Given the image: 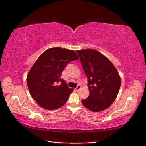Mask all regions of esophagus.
<instances>
[{"label": "esophagus", "mask_w": 146, "mask_h": 146, "mask_svg": "<svg viewBox=\"0 0 146 146\" xmlns=\"http://www.w3.org/2000/svg\"><path fill=\"white\" fill-rule=\"evenodd\" d=\"M80 88H81V87H80V86H79V85H78V86H77L76 88V91H78L80 89Z\"/></svg>", "instance_id": "esophagus-1"}]
</instances>
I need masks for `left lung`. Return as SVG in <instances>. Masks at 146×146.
Instances as JSON below:
<instances>
[{"mask_svg": "<svg viewBox=\"0 0 146 146\" xmlns=\"http://www.w3.org/2000/svg\"><path fill=\"white\" fill-rule=\"evenodd\" d=\"M88 78L90 94L82 104L93 112L108 108L119 93L121 77L110 60L94 49L77 50Z\"/></svg>", "mask_w": 146, "mask_h": 146, "instance_id": "8db88e82", "label": "left lung"}]
</instances>
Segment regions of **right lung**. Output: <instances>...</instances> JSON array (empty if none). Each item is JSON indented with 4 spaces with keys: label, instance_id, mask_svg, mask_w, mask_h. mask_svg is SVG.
Instances as JSON below:
<instances>
[{
    "label": "right lung",
    "instance_id": "right-lung-1",
    "mask_svg": "<svg viewBox=\"0 0 146 146\" xmlns=\"http://www.w3.org/2000/svg\"><path fill=\"white\" fill-rule=\"evenodd\" d=\"M78 59L74 50L61 47L48 48L39 56L29 70L27 83L30 95L40 107L54 110L66 104L74 89L61 75L70 61Z\"/></svg>",
    "mask_w": 146,
    "mask_h": 146
}]
</instances>
